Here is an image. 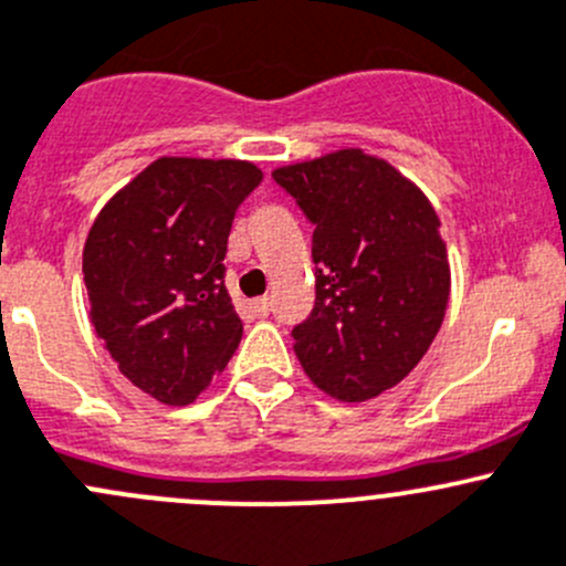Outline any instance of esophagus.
Here are the masks:
<instances>
[{"label":"esophagus","mask_w":566,"mask_h":566,"mask_svg":"<svg viewBox=\"0 0 566 566\" xmlns=\"http://www.w3.org/2000/svg\"><path fill=\"white\" fill-rule=\"evenodd\" d=\"M250 311H253V316H259V318L270 316V311H272V302H270V296H259V300H253V302H250Z\"/></svg>","instance_id":"esophagus-1"}]
</instances>
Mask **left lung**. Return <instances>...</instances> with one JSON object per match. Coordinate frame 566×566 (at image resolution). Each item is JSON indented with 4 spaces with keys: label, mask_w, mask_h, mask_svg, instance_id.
<instances>
[{
    "label": "left lung",
    "mask_w": 566,
    "mask_h": 566,
    "mask_svg": "<svg viewBox=\"0 0 566 566\" xmlns=\"http://www.w3.org/2000/svg\"><path fill=\"white\" fill-rule=\"evenodd\" d=\"M313 226L316 302L291 329L316 388L366 401L427 355L449 305L440 220L416 184L357 148L277 167Z\"/></svg>",
    "instance_id": "left-lung-1"
}]
</instances>
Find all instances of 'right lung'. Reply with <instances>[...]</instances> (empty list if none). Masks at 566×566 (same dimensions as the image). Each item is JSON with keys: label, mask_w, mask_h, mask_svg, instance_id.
I'll list each match as a JSON object with an SVG mask.
<instances>
[{"label": "right lung", "mask_w": 566, "mask_h": 566, "mask_svg": "<svg viewBox=\"0 0 566 566\" xmlns=\"http://www.w3.org/2000/svg\"><path fill=\"white\" fill-rule=\"evenodd\" d=\"M261 181L250 161L165 156L95 217L82 255L91 322L156 401L198 399L242 340L222 261L237 209Z\"/></svg>", "instance_id": "add662e5"}]
</instances>
